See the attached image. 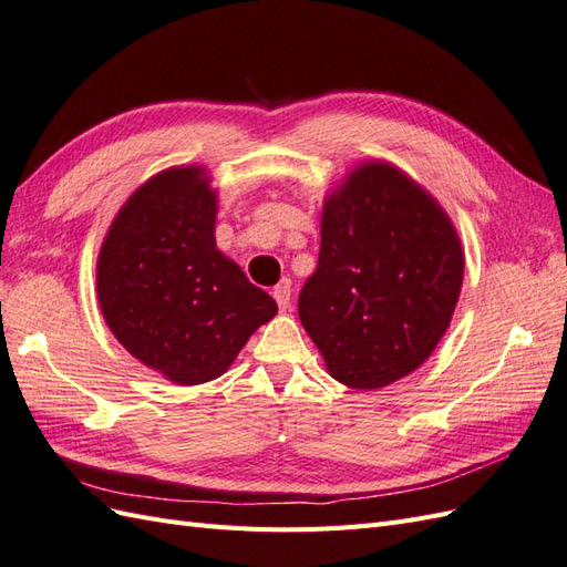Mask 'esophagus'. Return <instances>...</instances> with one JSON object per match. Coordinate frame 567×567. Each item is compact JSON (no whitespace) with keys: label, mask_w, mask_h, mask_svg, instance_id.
<instances>
[{"label":"esophagus","mask_w":567,"mask_h":567,"mask_svg":"<svg viewBox=\"0 0 567 567\" xmlns=\"http://www.w3.org/2000/svg\"><path fill=\"white\" fill-rule=\"evenodd\" d=\"M290 293H293V288H290V279H281L277 286L271 288V296H274V300H277L279 310H288Z\"/></svg>","instance_id":"obj_1"}]
</instances>
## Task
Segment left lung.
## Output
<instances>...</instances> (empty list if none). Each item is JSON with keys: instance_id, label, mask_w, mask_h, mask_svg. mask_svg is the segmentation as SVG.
<instances>
[{"instance_id": "left-lung-1", "label": "left lung", "mask_w": 567, "mask_h": 567, "mask_svg": "<svg viewBox=\"0 0 567 567\" xmlns=\"http://www.w3.org/2000/svg\"><path fill=\"white\" fill-rule=\"evenodd\" d=\"M463 281L450 217L398 167H357L323 205L319 262L298 315L336 381L390 385L444 336Z\"/></svg>"}]
</instances>
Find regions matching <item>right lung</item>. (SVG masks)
I'll return each instance as SVG.
<instances>
[{"label": "right lung", "instance_id": "right-lung-1", "mask_svg": "<svg viewBox=\"0 0 567 567\" xmlns=\"http://www.w3.org/2000/svg\"><path fill=\"white\" fill-rule=\"evenodd\" d=\"M217 200L200 167H173L136 188L101 246L96 293L109 329L167 381L227 371L277 302L215 248Z\"/></svg>", "mask_w": 567, "mask_h": 567}]
</instances>
